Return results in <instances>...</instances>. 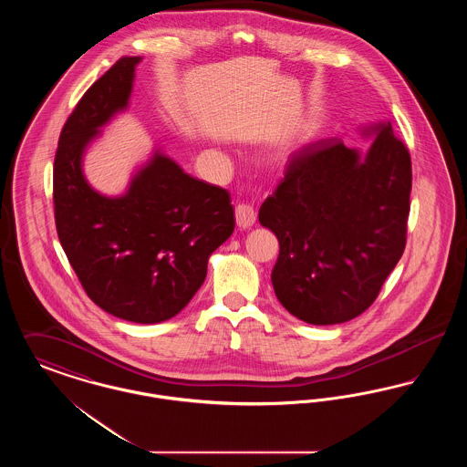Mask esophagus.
<instances>
[{"label": "esophagus", "instance_id": "34e87169", "mask_svg": "<svg viewBox=\"0 0 467 467\" xmlns=\"http://www.w3.org/2000/svg\"><path fill=\"white\" fill-rule=\"evenodd\" d=\"M234 217H236L238 227H242V229L252 227V225L255 223V219H257L255 210H254L250 204H244V202H240V204L234 208Z\"/></svg>", "mask_w": 467, "mask_h": 467}]
</instances>
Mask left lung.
I'll use <instances>...</instances> for the list:
<instances>
[{
    "mask_svg": "<svg viewBox=\"0 0 467 467\" xmlns=\"http://www.w3.org/2000/svg\"><path fill=\"white\" fill-rule=\"evenodd\" d=\"M364 134L377 136L364 156L339 138L303 147L259 210V223L280 244L275 294L313 326L368 310L406 246L410 152L390 122Z\"/></svg>",
    "mask_w": 467,
    "mask_h": 467,
    "instance_id": "1",
    "label": "left lung"
}]
</instances>
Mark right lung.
<instances>
[{
  "instance_id": "1",
  "label": "right lung",
  "mask_w": 467,
  "mask_h": 467,
  "mask_svg": "<svg viewBox=\"0 0 467 467\" xmlns=\"http://www.w3.org/2000/svg\"><path fill=\"white\" fill-rule=\"evenodd\" d=\"M140 61L119 59L67 117L54 159V215L90 299L122 320L157 324L200 290L208 257L234 231V208L225 189L187 175L159 150L122 196H103L88 183L84 150L128 107Z\"/></svg>"
}]
</instances>
